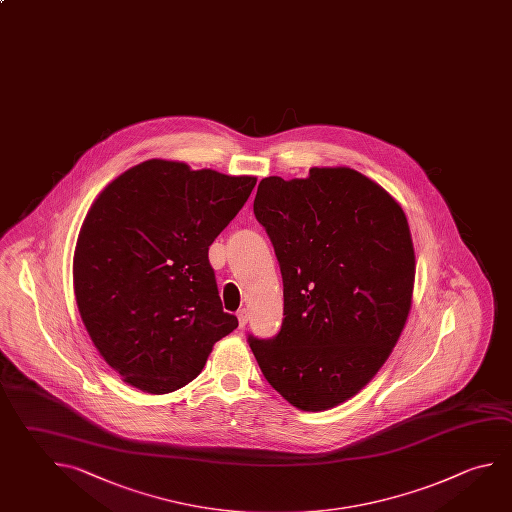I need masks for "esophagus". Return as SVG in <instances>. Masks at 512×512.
I'll list each match as a JSON object with an SVG mask.
<instances>
[{"label":"esophagus","instance_id":"obj_1","mask_svg":"<svg viewBox=\"0 0 512 512\" xmlns=\"http://www.w3.org/2000/svg\"><path fill=\"white\" fill-rule=\"evenodd\" d=\"M237 318H239V325H241V327H246V323H248V320H250L248 309H241V311L237 313Z\"/></svg>","mask_w":512,"mask_h":512}]
</instances>
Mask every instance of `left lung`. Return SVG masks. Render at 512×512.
Here are the masks:
<instances>
[{
  "instance_id": "left-lung-1",
  "label": "left lung",
  "mask_w": 512,
  "mask_h": 512,
  "mask_svg": "<svg viewBox=\"0 0 512 512\" xmlns=\"http://www.w3.org/2000/svg\"><path fill=\"white\" fill-rule=\"evenodd\" d=\"M253 212L284 282L277 336H248L269 385L322 412L358 394L383 367L412 307L415 255L403 208L349 167L305 180L260 181Z\"/></svg>"
}]
</instances>
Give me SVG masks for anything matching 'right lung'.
<instances>
[{
    "label": "right lung",
    "instance_id": "add662e5",
    "mask_svg": "<svg viewBox=\"0 0 512 512\" xmlns=\"http://www.w3.org/2000/svg\"><path fill=\"white\" fill-rule=\"evenodd\" d=\"M255 183L147 160L91 205L73 255L75 300L93 345L129 385L178 390L239 325L223 311L208 246Z\"/></svg>",
    "mask_w": 512,
    "mask_h": 512
}]
</instances>
